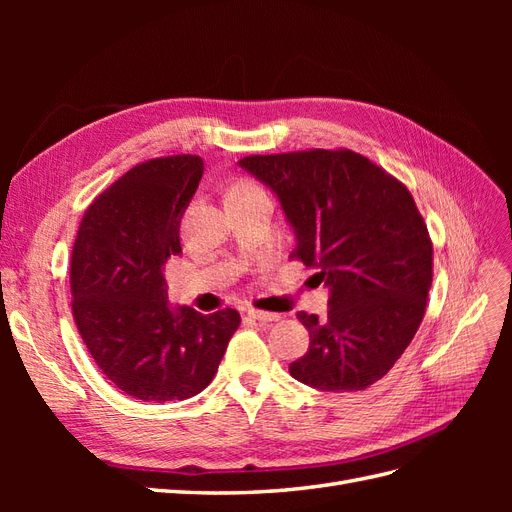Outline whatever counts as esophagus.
I'll return each mask as SVG.
<instances>
[{
  "mask_svg": "<svg viewBox=\"0 0 512 512\" xmlns=\"http://www.w3.org/2000/svg\"><path fill=\"white\" fill-rule=\"evenodd\" d=\"M247 316L258 320V322H277L282 318V314H271V312H262V309H247Z\"/></svg>",
  "mask_w": 512,
  "mask_h": 512,
  "instance_id": "34e87169",
  "label": "esophagus"
}]
</instances>
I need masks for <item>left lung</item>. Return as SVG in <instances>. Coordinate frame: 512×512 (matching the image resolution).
Returning <instances> with one entry per match:
<instances>
[{
	"instance_id": "obj_1",
	"label": "left lung",
	"mask_w": 512,
	"mask_h": 512,
	"mask_svg": "<svg viewBox=\"0 0 512 512\" xmlns=\"http://www.w3.org/2000/svg\"><path fill=\"white\" fill-rule=\"evenodd\" d=\"M243 170L280 200L294 252L329 288L327 318L299 312L307 352L290 376L327 393L389 374L421 327L433 250L410 192L348 149L250 156Z\"/></svg>"
}]
</instances>
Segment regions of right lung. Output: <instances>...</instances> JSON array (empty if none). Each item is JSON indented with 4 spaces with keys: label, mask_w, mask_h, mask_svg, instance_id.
Masks as SVG:
<instances>
[{
    "label": "right lung",
    "mask_w": 512,
    "mask_h": 512,
    "mask_svg": "<svg viewBox=\"0 0 512 512\" xmlns=\"http://www.w3.org/2000/svg\"><path fill=\"white\" fill-rule=\"evenodd\" d=\"M198 156L138 164L100 194L74 241L72 312L102 374L126 395L162 404L207 389L239 327L170 305L166 260L181 252V215L203 177Z\"/></svg>",
    "instance_id": "obj_1"
}]
</instances>
